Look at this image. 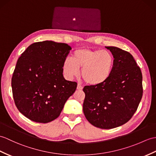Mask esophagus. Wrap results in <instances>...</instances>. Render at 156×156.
<instances>
[{
  "instance_id": "34e87169",
  "label": "esophagus",
  "mask_w": 156,
  "mask_h": 156,
  "mask_svg": "<svg viewBox=\"0 0 156 156\" xmlns=\"http://www.w3.org/2000/svg\"><path fill=\"white\" fill-rule=\"evenodd\" d=\"M83 89V86H81L80 84H78V86H77V90H82Z\"/></svg>"
}]
</instances>
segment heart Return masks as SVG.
<instances>
[{
	"instance_id": "obj_1",
	"label": "heart",
	"mask_w": 156,
	"mask_h": 156,
	"mask_svg": "<svg viewBox=\"0 0 156 156\" xmlns=\"http://www.w3.org/2000/svg\"><path fill=\"white\" fill-rule=\"evenodd\" d=\"M114 56L108 50L79 48L72 54V59L63 62V72L68 78L81 76L89 85L98 86L110 78L114 66Z\"/></svg>"
}]
</instances>
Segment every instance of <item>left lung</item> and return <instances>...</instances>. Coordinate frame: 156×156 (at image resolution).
<instances>
[{"instance_id":"1","label":"left lung","mask_w":156,"mask_h":156,"mask_svg":"<svg viewBox=\"0 0 156 156\" xmlns=\"http://www.w3.org/2000/svg\"><path fill=\"white\" fill-rule=\"evenodd\" d=\"M114 56L110 78L98 86H86L83 112L90 124L112 129L128 122L137 109L143 95L142 74L130 53L106 46Z\"/></svg>"}]
</instances>
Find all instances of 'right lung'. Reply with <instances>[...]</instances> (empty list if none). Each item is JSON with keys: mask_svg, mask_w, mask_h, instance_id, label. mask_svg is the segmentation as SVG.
<instances>
[{"mask_svg": "<svg viewBox=\"0 0 156 156\" xmlns=\"http://www.w3.org/2000/svg\"><path fill=\"white\" fill-rule=\"evenodd\" d=\"M71 47L46 41L29 46L18 59L11 85L18 110L30 120L48 123L59 116L77 83L65 80L62 64Z\"/></svg>", "mask_w": 156, "mask_h": 156, "instance_id": "obj_1", "label": "right lung"}]
</instances>
